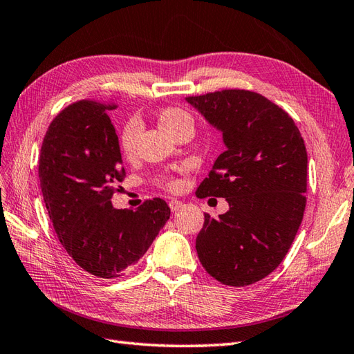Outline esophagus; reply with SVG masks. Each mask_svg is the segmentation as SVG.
Instances as JSON below:
<instances>
[{
    "label": "esophagus",
    "mask_w": 354,
    "mask_h": 354,
    "mask_svg": "<svg viewBox=\"0 0 354 354\" xmlns=\"http://www.w3.org/2000/svg\"><path fill=\"white\" fill-rule=\"evenodd\" d=\"M182 206H183V203L178 201V200H171L169 201V207H171L172 212H177Z\"/></svg>",
    "instance_id": "1"
}]
</instances>
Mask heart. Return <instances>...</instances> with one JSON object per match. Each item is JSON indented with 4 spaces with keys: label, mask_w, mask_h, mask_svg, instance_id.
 Instances as JSON below:
<instances>
[{
    "label": "heart",
    "mask_w": 354,
    "mask_h": 354,
    "mask_svg": "<svg viewBox=\"0 0 354 354\" xmlns=\"http://www.w3.org/2000/svg\"><path fill=\"white\" fill-rule=\"evenodd\" d=\"M157 122H159V127L167 133V135L172 136L178 130L183 127H192V120L191 116L187 115L182 109L177 107H167L157 115ZM136 138H138V125L136 122H127L124 125L122 133H121V148L125 156H131L135 153L136 148Z\"/></svg>",
    "instance_id": "heart-1"
}]
</instances>
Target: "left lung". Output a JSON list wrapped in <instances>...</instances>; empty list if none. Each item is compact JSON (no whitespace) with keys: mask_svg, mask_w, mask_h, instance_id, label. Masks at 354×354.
Listing matches in <instances>:
<instances>
[{"mask_svg":"<svg viewBox=\"0 0 354 354\" xmlns=\"http://www.w3.org/2000/svg\"><path fill=\"white\" fill-rule=\"evenodd\" d=\"M223 133L218 156L198 198L223 197L229 210L204 214L195 248L212 277L247 286L277 268L294 242L306 207L308 153L292 118L261 93L225 89L187 97Z\"/></svg>","mask_w":354,"mask_h":354,"instance_id":"8db88e82","label":"left lung"}]
</instances>
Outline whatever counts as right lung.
<instances>
[{
  "mask_svg": "<svg viewBox=\"0 0 354 354\" xmlns=\"http://www.w3.org/2000/svg\"><path fill=\"white\" fill-rule=\"evenodd\" d=\"M112 101H78L62 111L44 138L39 180L59 241L78 266L115 279L150 248L171 210L160 198L135 212L115 209L112 197L125 176Z\"/></svg>",
  "mask_w": 354,
  "mask_h": 354,
  "instance_id": "right-lung-1",
  "label": "right lung"
}]
</instances>
